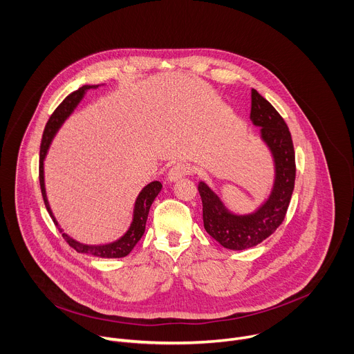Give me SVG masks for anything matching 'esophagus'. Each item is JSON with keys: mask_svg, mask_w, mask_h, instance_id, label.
<instances>
[{"mask_svg": "<svg viewBox=\"0 0 354 354\" xmlns=\"http://www.w3.org/2000/svg\"><path fill=\"white\" fill-rule=\"evenodd\" d=\"M192 172V167L186 162H178L175 165H172V168L168 172V179L171 182H175L178 179H182L183 176L189 175Z\"/></svg>", "mask_w": 354, "mask_h": 354, "instance_id": "1", "label": "esophagus"}]
</instances>
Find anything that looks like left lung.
<instances>
[{"label": "left lung", "instance_id": "8db88e82", "mask_svg": "<svg viewBox=\"0 0 354 354\" xmlns=\"http://www.w3.org/2000/svg\"><path fill=\"white\" fill-rule=\"evenodd\" d=\"M250 120L262 127V138L269 145L276 164L274 187L266 203L254 214L235 216L227 212L206 183L200 182L197 186L203 203L205 230L224 248L234 250L257 246L281 225L295 182L291 133L280 113L257 89H252Z\"/></svg>", "mask_w": 354, "mask_h": 354}]
</instances>
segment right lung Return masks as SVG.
<instances>
[{"instance_id": "add662e5", "label": "right lung", "mask_w": 354, "mask_h": 354, "mask_svg": "<svg viewBox=\"0 0 354 354\" xmlns=\"http://www.w3.org/2000/svg\"><path fill=\"white\" fill-rule=\"evenodd\" d=\"M97 85H84L81 88H78L77 91L71 92L63 102L56 108V111L50 116L43 136H41V142H40V157H39V182H40V190H41V196L44 200L46 209L50 214V217L53 218V223L56 224V227L60 230V232H63V230L59 227L56 218L52 214V210L48 207L47 198H46V190H44V176H43V161L44 157L47 154V149L50 147V142H52L57 129L62 126V123L67 119V116L74 111V108L78 105L80 100L82 99L85 91L91 89V88H96ZM162 185L158 180H154L148 183L141 193L138 194L137 200H136V206H134V217H133V223L129 228V231L116 242L109 243V245H99V246H92V245H84L80 243L74 239H71L67 234H63V238L66 239V242L75 249L77 252H81V254H89L97 258H123L127 257L131 249L137 245V242L140 241V238L142 236L144 231H145V223H147V217H148V212L151 205H153L154 198L158 196L160 190H161Z\"/></svg>"}]
</instances>
